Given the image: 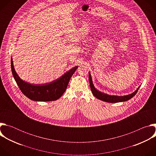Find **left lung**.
I'll use <instances>...</instances> for the list:
<instances>
[{
	"mask_svg": "<svg viewBox=\"0 0 156 156\" xmlns=\"http://www.w3.org/2000/svg\"><path fill=\"white\" fill-rule=\"evenodd\" d=\"M89 80H90V87H91V90L93 93V94L97 98L99 99V100L107 102H110V103H116V102H123V101H126L131 98H132L133 96H134L138 92L139 87L137 89V90L132 94L126 95V96H110L108 95L107 94L101 93L99 91H98L94 87L92 79H91V75L90 73H89Z\"/></svg>",
	"mask_w": 156,
	"mask_h": 156,
	"instance_id": "left-lung-1",
	"label": "left lung"
}]
</instances>
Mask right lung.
<instances>
[{
    "mask_svg": "<svg viewBox=\"0 0 156 156\" xmlns=\"http://www.w3.org/2000/svg\"><path fill=\"white\" fill-rule=\"evenodd\" d=\"M78 68L75 66L59 78L51 83L42 84H33L22 80L16 73L12 58H11L12 72L21 91L27 98L35 101H52L58 99L65 93L70 79Z\"/></svg>",
    "mask_w": 156,
    "mask_h": 156,
    "instance_id": "right-lung-1",
    "label": "right lung"
}]
</instances>
